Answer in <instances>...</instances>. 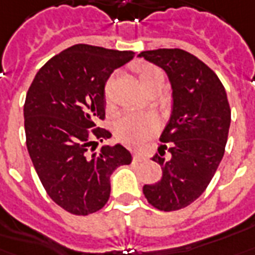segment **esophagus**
<instances>
[{
    "label": "esophagus",
    "instance_id": "obj_1",
    "mask_svg": "<svg viewBox=\"0 0 255 255\" xmlns=\"http://www.w3.org/2000/svg\"><path fill=\"white\" fill-rule=\"evenodd\" d=\"M147 159V156L143 154V152H133V161H136V162H143V161H146Z\"/></svg>",
    "mask_w": 255,
    "mask_h": 255
}]
</instances>
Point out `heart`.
Returning a JSON list of instances; mask_svg holds the SVG:
<instances>
[{
  "mask_svg": "<svg viewBox=\"0 0 255 255\" xmlns=\"http://www.w3.org/2000/svg\"><path fill=\"white\" fill-rule=\"evenodd\" d=\"M139 82L146 89L156 81H163V73L152 65H142L137 69ZM158 120L152 115L126 113L115 126V132L120 142L129 146H139L158 131Z\"/></svg>",
  "mask_w": 255,
  "mask_h": 255,
  "instance_id": "1",
  "label": "heart"
}]
</instances>
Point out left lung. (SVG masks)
Masks as SVG:
<instances>
[{
	"label": "left lung",
	"instance_id": "obj_1",
	"mask_svg": "<svg viewBox=\"0 0 255 255\" xmlns=\"http://www.w3.org/2000/svg\"><path fill=\"white\" fill-rule=\"evenodd\" d=\"M139 56L165 70L173 90L170 120L159 137V154L152 156L162 166V178L143 186L152 207L170 212L192 204L207 189L224 155L231 109L218 75L195 55L159 48Z\"/></svg>",
	"mask_w": 255,
	"mask_h": 255
}]
</instances>
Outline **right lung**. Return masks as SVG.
Listing matches in <instances>:
<instances>
[{
    "instance_id": "obj_1",
    "label": "right lung",
    "mask_w": 255,
    "mask_h": 255,
    "mask_svg": "<svg viewBox=\"0 0 255 255\" xmlns=\"http://www.w3.org/2000/svg\"><path fill=\"white\" fill-rule=\"evenodd\" d=\"M133 56L132 51L75 44L51 58L28 89V152L48 196L70 214L85 216L103 208L111 174L132 161L122 144L94 150L97 140L111 137L97 127L105 119V84Z\"/></svg>"
}]
</instances>
